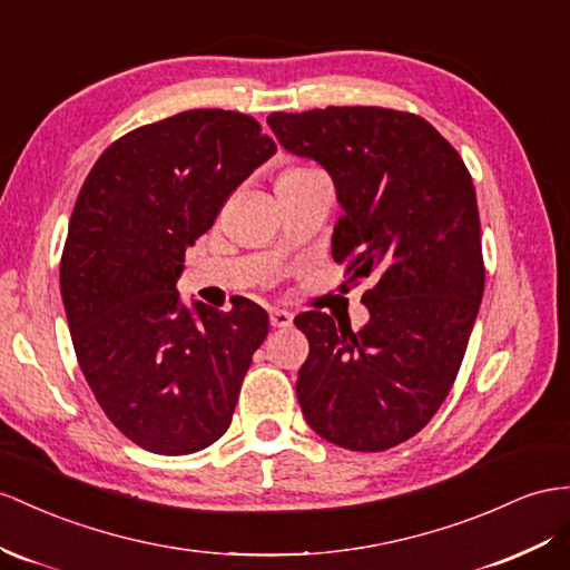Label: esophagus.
Returning a JSON list of instances; mask_svg holds the SVG:
<instances>
[{
	"mask_svg": "<svg viewBox=\"0 0 570 570\" xmlns=\"http://www.w3.org/2000/svg\"><path fill=\"white\" fill-rule=\"evenodd\" d=\"M269 323H272V327H291L294 325V315H291L288 311H279V308H274V311H269Z\"/></svg>",
	"mask_w": 570,
	"mask_h": 570,
	"instance_id": "34e87169",
	"label": "esophagus"
}]
</instances>
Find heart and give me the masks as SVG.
<instances>
[{"instance_id": "b5f03b06", "label": "heart", "mask_w": 570, "mask_h": 570, "mask_svg": "<svg viewBox=\"0 0 570 570\" xmlns=\"http://www.w3.org/2000/svg\"><path fill=\"white\" fill-rule=\"evenodd\" d=\"M305 170H311V168H288L279 175V178H288V175H298V173H305Z\"/></svg>"}]
</instances>
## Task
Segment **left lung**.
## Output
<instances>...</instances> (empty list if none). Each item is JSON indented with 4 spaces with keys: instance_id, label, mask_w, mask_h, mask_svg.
<instances>
[{
    "instance_id": "1",
    "label": "left lung",
    "mask_w": 570,
    "mask_h": 570,
    "mask_svg": "<svg viewBox=\"0 0 570 570\" xmlns=\"http://www.w3.org/2000/svg\"><path fill=\"white\" fill-rule=\"evenodd\" d=\"M267 122L284 149L332 175L344 209L334 262L375 279L358 332L320 311L294 320L311 342L296 381L303 416L340 448H395L441 410L484 296L472 175L414 112L332 106Z\"/></svg>"
}]
</instances>
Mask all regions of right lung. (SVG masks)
<instances>
[{
	"mask_svg": "<svg viewBox=\"0 0 570 570\" xmlns=\"http://www.w3.org/2000/svg\"><path fill=\"white\" fill-rule=\"evenodd\" d=\"M276 151L250 115L185 110L112 141L86 175L60 262L77 361L100 410L139 448L189 455L230 426L267 313L180 303L187 245Z\"/></svg>",
	"mask_w": 570,
	"mask_h": 570,
	"instance_id": "right-lung-1",
	"label": "right lung"
}]
</instances>
